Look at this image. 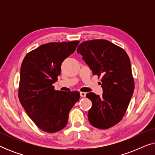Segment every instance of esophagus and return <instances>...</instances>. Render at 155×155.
Returning a JSON list of instances; mask_svg holds the SVG:
<instances>
[{"label":"esophagus","instance_id":"obj_1","mask_svg":"<svg viewBox=\"0 0 155 155\" xmlns=\"http://www.w3.org/2000/svg\"><path fill=\"white\" fill-rule=\"evenodd\" d=\"M80 96H81L82 97H84L86 96V93H85V92H80Z\"/></svg>","mask_w":155,"mask_h":155}]
</instances>
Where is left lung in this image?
Segmentation results:
<instances>
[{
	"label": "left lung",
	"instance_id": "left-lung-1",
	"mask_svg": "<svg viewBox=\"0 0 155 155\" xmlns=\"http://www.w3.org/2000/svg\"><path fill=\"white\" fill-rule=\"evenodd\" d=\"M93 75L101 76L102 96L93 92L86 97L92 102L88 111L92 126L107 129L118 124L126 113L134 91L130 61L119 46L104 39L82 42L77 48Z\"/></svg>",
	"mask_w": 155,
	"mask_h": 155
}]
</instances>
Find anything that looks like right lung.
<instances>
[{
	"instance_id": "add662e5",
	"label": "right lung",
	"mask_w": 155,
	"mask_h": 155,
	"mask_svg": "<svg viewBox=\"0 0 155 155\" xmlns=\"http://www.w3.org/2000/svg\"><path fill=\"white\" fill-rule=\"evenodd\" d=\"M80 41L52 42L26 55L20 74L18 97L29 117L42 130L56 133L66 126L69 112L80 92L54 90L61 64L73 54Z\"/></svg>"
}]
</instances>
